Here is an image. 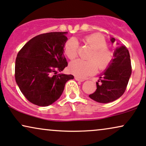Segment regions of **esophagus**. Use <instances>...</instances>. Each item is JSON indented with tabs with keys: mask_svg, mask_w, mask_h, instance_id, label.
Returning <instances> with one entry per match:
<instances>
[{
	"mask_svg": "<svg viewBox=\"0 0 146 146\" xmlns=\"http://www.w3.org/2000/svg\"><path fill=\"white\" fill-rule=\"evenodd\" d=\"M75 80H78V81H80V82H82V81H84V79H83V78H79V77H78V76H75Z\"/></svg>",
	"mask_w": 146,
	"mask_h": 146,
	"instance_id": "esophagus-1",
	"label": "esophagus"
}]
</instances>
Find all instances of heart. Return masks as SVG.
<instances>
[{"mask_svg":"<svg viewBox=\"0 0 146 146\" xmlns=\"http://www.w3.org/2000/svg\"><path fill=\"white\" fill-rule=\"evenodd\" d=\"M84 42L92 48L89 53V60L77 59L71 62L70 70L71 72L81 78L87 77L98 70H104L110 66L114 59V53L107 46V42L103 36L93 34L84 37ZM64 53L70 60L75 59L78 55V46L74 39L68 40L64 44Z\"/></svg>","mask_w":146,"mask_h":146,"instance_id":"b5f03b06","label":"heart"}]
</instances>
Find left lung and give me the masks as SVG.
<instances>
[{
	"mask_svg": "<svg viewBox=\"0 0 146 146\" xmlns=\"http://www.w3.org/2000/svg\"><path fill=\"white\" fill-rule=\"evenodd\" d=\"M111 41L114 43V38H111ZM114 57L110 66L96 82V91L89 95L90 98L99 103H110L121 97L130 78L132 68L127 48L123 44L118 45Z\"/></svg>",
	"mask_w": 146,
	"mask_h": 146,
	"instance_id": "left-lung-1",
	"label": "left lung"
}]
</instances>
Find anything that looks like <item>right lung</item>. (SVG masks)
I'll use <instances>...</instances> for the list:
<instances>
[{
	"mask_svg": "<svg viewBox=\"0 0 146 146\" xmlns=\"http://www.w3.org/2000/svg\"><path fill=\"white\" fill-rule=\"evenodd\" d=\"M66 32H48L34 37L21 48L15 60V78L27 100L48 106L60 98L72 74H57L68 66L64 46Z\"/></svg>",
	"mask_w": 146,
	"mask_h": 146,
	"instance_id": "add662e5",
	"label": "right lung"
}]
</instances>
